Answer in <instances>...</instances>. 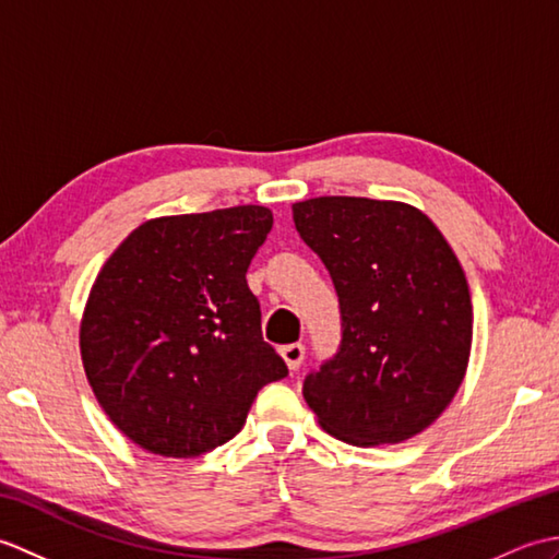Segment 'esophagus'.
Segmentation results:
<instances>
[{
	"label": "esophagus",
	"instance_id": "esophagus-1",
	"mask_svg": "<svg viewBox=\"0 0 559 559\" xmlns=\"http://www.w3.org/2000/svg\"><path fill=\"white\" fill-rule=\"evenodd\" d=\"M281 358L286 360V365L295 372L302 365V360H305V346H302V343H290V346H283L281 348Z\"/></svg>",
	"mask_w": 559,
	"mask_h": 559
}]
</instances>
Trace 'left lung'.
<instances>
[{"mask_svg": "<svg viewBox=\"0 0 559 559\" xmlns=\"http://www.w3.org/2000/svg\"><path fill=\"white\" fill-rule=\"evenodd\" d=\"M293 221L331 273L341 346L305 377L302 396L329 435L399 444L430 427L471 358L473 305L454 249L403 201L317 197Z\"/></svg>", "mask_w": 559, "mask_h": 559, "instance_id": "1", "label": "left lung"}]
</instances>
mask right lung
Wrapping results in <instances>:
<instances>
[{
	"label": "right lung",
	"instance_id": "1",
	"mask_svg": "<svg viewBox=\"0 0 559 559\" xmlns=\"http://www.w3.org/2000/svg\"><path fill=\"white\" fill-rule=\"evenodd\" d=\"M271 225L252 204L151 218L96 276L83 370L117 430L151 454L194 459L225 444L259 389L288 374L245 278Z\"/></svg>",
	"mask_w": 559,
	"mask_h": 559
}]
</instances>
